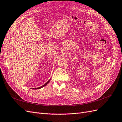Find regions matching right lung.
Masks as SVG:
<instances>
[{
	"label": "right lung",
	"mask_w": 122,
	"mask_h": 122,
	"mask_svg": "<svg viewBox=\"0 0 122 122\" xmlns=\"http://www.w3.org/2000/svg\"><path fill=\"white\" fill-rule=\"evenodd\" d=\"M50 80L49 81H47V82L46 83V84H45L44 85H43V86H42L40 87H38V88H35V89H40V88H41L42 87H44V86H46V85L47 84V83L50 82Z\"/></svg>",
	"instance_id": "obj_1"
}]
</instances>
